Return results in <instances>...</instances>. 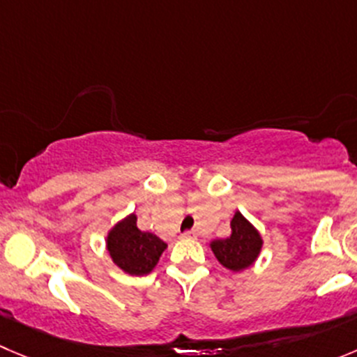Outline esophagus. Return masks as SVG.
Segmentation results:
<instances>
[{
  "mask_svg": "<svg viewBox=\"0 0 357 357\" xmlns=\"http://www.w3.org/2000/svg\"><path fill=\"white\" fill-rule=\"evenodd\" d=\"M182 236H184V238H196V233L195 231H185V233H182Z\"/></svg>",
  "mask_w": 357,
  "mask_h": 357,
  "instance_id": "obj_1",
  "label": "esophagus"
}]
</instances>
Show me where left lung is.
Listing matches in <instances>:
<instances>
[{
    "label": "left lung",
    "mask_w": 357,
    "mask_h": 357,
    "mask_svg": "<svg viewBox=\"0 0 357 357\" xmlns=\"http://www.w3.org/2000/svg\"><path fill=\"white\" fill-rule=\"evenodd\" d=\"M261 245H263V240L259 233L240 212H236L231 219V236L224 240H213L210 243L217 261L233 271L245 270L247 266H250L259 256Z\"/></svg>",
    "instance_id": "8db88e82"
}]
</instances>
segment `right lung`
<instances>
[{"mask_svg":"<svg viewBox=\"0 0 357 357\" xmlns=\"http://www.w3.org/2000/svg\"><path fill=\"white\" fill-rule=\"evenodd\" d=\"M107 249L121 270L142 277L158 264L166 243L154 233L138 229L137 215H130L108 233Z\"/></svg>","mask_w":357,"mask_h":357,"instance_id":"1","label":"right lung"}]
</instances>
